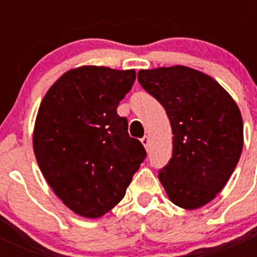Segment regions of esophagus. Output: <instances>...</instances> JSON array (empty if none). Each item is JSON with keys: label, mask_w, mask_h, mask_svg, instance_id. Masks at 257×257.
I'll use <instances>...</instances> for the list:
<instances>
[{"label": "esophagus", "mask_w": 257, "mask_h": 257, "mask_svg": "<svg viewBox=\"0 0 257 257\" xmlns=\"http://www.w3.org/2000/svg\"><path fill=\"white\" fill-rule=\"evenodd\" d=\"M140 142H142V144L144 145L145 149H148V147H149V138H148V136L145 135L144 138H143V139L140 140Z\"/></svg>", "instance_id": "esophagus-1"}]
</instances>
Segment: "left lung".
<instances>
[{"mask_svg":"<svg viewBox=\"0 0 257 257\" xmlns=\"http://www.w3.org/2000/svg\"><path fill=\"white\" fill-rule=\"evenodd\" d=\"M138 79L171 123L172 157L158 174L167 197L184 210L203 207L225 187L242 153L237 103L212 77L184 65L140 69Z\"/></svg>","mask_w":257,"mask_h":257,"instance_id":"left-lung-1","label":"left lung"}]
</instances>
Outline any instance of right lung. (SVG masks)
I'll return each mask as SVG.
<instances>
[{
  "label": "right lung",
  "mask_w": 257,
  "mask_h": 257,
  "mask_svg": "<svg viewBox=\"0 0 257 257\" xmlns=\"http://www.w3.org/2000/svg\"><path fill=\"white\" fill-rule=\"evenodd\" d=\"M135 77L134 69L73 68L40 104L36 160L58 198L79 216L97 219L118 205L147 156L117 114Z\"/></svg>",
  "instance_id": "right-lung-1"
}]
</instances>
